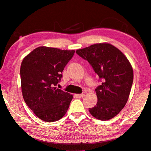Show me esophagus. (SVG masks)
Listing matches in <instances>:
<instances>
[{
	"label": "esophagus",
	"mask_w": 151,
	"mask_h": 151,
	"mask_svg": "<svg viewBox=\"0 0 151 151\" xmlns=\"http://www.w3.org/2000/svg\"><path fill=\"white\" fill-rule=\"evenodd\" d=\"M85 94H86V92H83L82 93V94H76V96H77L78 97H79V98H83V96H85Z\"/></svg>",
	"instance_id": "34e87169"
}]
</instances>
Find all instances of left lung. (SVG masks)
<instances>
[{
	"label": "left lung",
	"instance_id": "obj_1",
	"mask_svg": "<svg viewBox=\"0 0 151 151\" xmlns=\"http://www.w3.org/2000/svg\"><path fill=\"white\" fill-rule=\"evenodd\" d=\"M76 53L88 61L102 82L95 89L98 102L89 108L90 114L102 121L113 118L124 108L130 94L133 71L129 61L109 43L92 45L78 49Z\"/></svg>",
	"mask_w": 151,
	"mask_h": 151
}]
</instances>
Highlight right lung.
Wrapping results in <instances>:
<instances>
[{"label": "right lung", "mask_w": 151, "mask_h": 151, "mask_svg": "<svg viewBox=\"0 0 151 151\" xmlns=\"http://www.w3.org/2000/svg\"><path fill=\"white\" fill-rule=\"evenodd\" d=\"M74 54V50L39 47L22 62L20 78L24 100L43 121L55 122L67 113L73 95L57 88L56 86Z\"/></svg>", "instance_id": "1"}]
</instances>
